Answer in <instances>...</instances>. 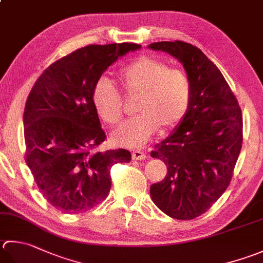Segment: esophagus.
Returning a JSON list of instances; mask_svg holds the SVG:
<instances>
[{"label": "esophagus", "instance_id": "esophagus-1", "mask_svg": "<svg viewBox=\"0 0 263 263\" xmlns=\"http://www.w3.org/2000/svg\"><path fill=\"white\" fill-rule=\"evenodd\" d=\"M146 158V154L141 151H133L132 152V159L133 161H141Z\"/></svg>", "mask_w": 263, "mask_h": 263}]
</instances>
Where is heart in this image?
<instances>
[{"label":"heart","instance_id":"heart-1","mask_svg":"<svg viewBox=\"0 0 263 263\" xmlns=\"http://www.w3.org/2000/svg\"><path fill=\"white\" fill-rule=\"evenodd\" d=\"M125 93L136 98V117L111 133L114 145L138 148L158 131L178 126L186 117L192 101V82L186 71L170 68L164 61L139 57L118 74ZM92 102L98 116L108 125H116L123 115V99L109 80L101 77L92 89Z\"/></svg>","mask_w":263,"mask_h":263}]
</instances>
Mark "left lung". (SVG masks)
Instances as JSON below:
<instances>
[{"label":"left lung","mask_w":263,"mask_h":263,"mask_svg":"<svg viewBox=\"0 0 263 263\" xmlns=\"http://www.w3.org/2000/svg\"><path fill=\"white\" fill-rule=\"evenodd\" d=\"M181 63L192 82L186 117L151 156L167 174L151 187L156 206L171 218L204 214L228 188L243 143L241 109L219 68L196 46L174 41L148 45Z\"/></svg>","instance_id":"1"}]
</instances>
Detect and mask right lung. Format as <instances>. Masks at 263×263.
I'll return each instance as SVG.
<instances>
[{"label": "right lung", "instance_id": "add662e5", "mask_svg": "<svg viewBox=\"0 0 263 263\" xmlns=\"http://www.w3.org/2000/svg\"><path fill=\"white\" fill-rule=\"evenodd\" d=\"M135 43L87 45L54 61L35 82L24 110L25 161L44 198L61 212L83 213L111 187L110 168L126 149L99 151L106 140L92 102L104 71Z\"/></svg>", "mask_w": 263, "mask_h": 263}]
</instances>
